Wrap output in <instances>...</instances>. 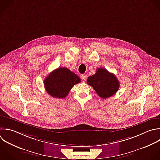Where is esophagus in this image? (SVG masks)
<instances>
[{
	"label": "esophagus",
	"instance_id": "34e87169",
	"mask_svg": "<svg viewBox=\"0 0 160 160\" xmlns=\"http://www.w3.org/2000/svg\"><path fill=\"white\" fill-rule=\"evenodd\" d=\"M81 80L83 81V82H84V81H86V79H87V76L86 75H82L81 76Z\"/></svg>",
	"mask_w": 160,
	"mask_h": 160
}]
</instances>
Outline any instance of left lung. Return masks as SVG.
Returning <instances> with one entry per match:
<instances>
[{
    "label": "left lung",
    "instance_id": "left-lung-1",
    "mask_svg": "<svg viewBox=\"0 0 160 160\" xmlns=\"http://www.w3.org/2000/svg\"><path fill=\"white\" fill-rule=\"evenodd\" d=\"M87 82L102 99L113 96L119 87V82L116 76L104 68H98L95 74L88 78Z\"/></svg>",
    "mask_w": 160,
    "mask_h": 160
}]
</instances>
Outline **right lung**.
Here are the masks:
<instances>
[{
    "mask_svg": "<svg viewBox=\"0 0 160 160\" xmlns=\"http://www.w3.org/2000/svg\"><path fill=\"white\" fill-rule=\"evenodd\" d=\"M81 82V79L75 73L66 68H59L44 79V86L47 92L56 98H64L72 88Z\"/></svg>",
    "mask_w": 160,
    "mask_h": 160,
    "instance_id": "right-lung-1",
    "label": "right lung"
}]
</instances>
